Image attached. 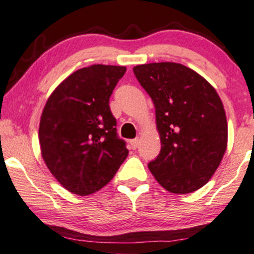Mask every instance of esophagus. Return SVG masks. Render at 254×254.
<instances>
[{"instance_id":"obj_1","label":"esophagus","mask_w":254,"mask_h":254,"mask_svg":"<svg viewBox=\"0 0 254 254\" xmlns=\"http://www.w3.org/2000/svg\"><path fill=\"white\" fill-rule=\"evenodd\" d=\"M138 146H139V139L130 140V147H132V150H135V148H138Z\"/></svg>"}]
</instances>
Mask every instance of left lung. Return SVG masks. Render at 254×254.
Returning a JSON list of instances; mask_svg holds the SVG:
<instances>
[{
  "label": "left lung",
  "mask_w": 254,
  "mask_h": 254,
  "mask_svg": "<svg viewBox=\"0 0 254 254\" xmlns=\"http://www.w3.org/2000/svg\"><path fill=\"white\" fill-rule=\"evenodd\" d=\"M156 109L160 150L148 164L151 174L172 193H189L209 182L228 140L223 104L201 74L178 63H151L133 67Z\"/></svg>",
  "instance_id": "8db88e82"
}]
</instances>
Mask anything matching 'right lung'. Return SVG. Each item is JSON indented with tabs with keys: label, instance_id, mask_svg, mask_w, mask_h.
<instances>
[{
	"label": "right lung",
	"instance_id": "obj_1",
	"mask_svg": "<svg viewBox=\"0 0 254 254\" xmlns=\"http://www.w3.org/2000/svg\"><path fill=\"white\" fill-rule=\"evenodd\" d=\"M125 66L95 64L66 77L41 113L39 142L51 174L67 191L96 192L113 180L128 156L116 136L109 97Z\"/></svg>",
	"mask_w": 254,
	"mask_h": 254
}]
</instances>
